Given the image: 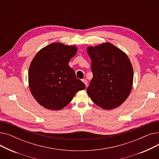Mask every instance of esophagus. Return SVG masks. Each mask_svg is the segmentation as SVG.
<instances>
[{
    "instance_id": "34e87169",
    "label": "esophagus",
    "mask_w": 159,
    "mask_h": 159,
    "mask_svg": "<svg viewBox=\"0 0 159 159\" xmlns=\"http://www.w3.org/2000/svg\"><path fill=\"white\" fill-rule=\"evenodd\" d=\"M82 82L84 83L85 85H86V86L87 87V86H88V80H87L86 79H82Z\"/></svg>"
}]
</instances>
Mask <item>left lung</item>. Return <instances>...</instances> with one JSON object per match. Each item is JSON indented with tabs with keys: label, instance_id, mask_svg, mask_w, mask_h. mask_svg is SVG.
Masks as SVG:
<instances>
[{
	"label": "left lung",
	"instance_id": "left-lung-1",
	"mask_svg": "<svg viewBox=\"0 0 159 159\" xmlns=\"http://www.w3.org/2000/svg\"><path fill=\"white\" fill-rule=\"evenodd\" d=\"M93 77L87 88L93 102L104 110L120 106L129 95L133 70L127 55L110 43L87 48Z\"/></svg>",
	"mask_w": 159,
	"mask_h": 159
}]
</instances>
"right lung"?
<instances>
[{"label": "right lung", "mask_w": 159, "mask_h": 159, "mask_svg": "<svg viewBox=\"0 0 159 159\" xmlns=\"http://www.w3.org/2000/svg\"><path fill=\"white\" fill-rule=\"evenodd\" d=\"M77 48L54 43L44 47L32 60L28 71L30 91L42 106L60 110L68 105L85 84L68 65Z\"/></svg>", "instance_id": "obj_1"}]
</instances>
